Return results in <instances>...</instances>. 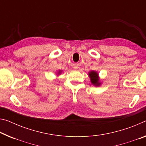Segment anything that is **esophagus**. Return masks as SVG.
<instances>
[{"label":"esophagus","mask_w":146,"mask_h":146,"mask_svg":"<svg viewBox=\"0 0 146 146\" xmlns=\"http://www.w3.org/2000/svg\"><path fill=\"white\" fill-rule=\"evenodd\" d=\"M75 68V69H77L78 68H77V67H75V68Z\"/></svg>","instance_id":"34e87169"}]
</instances>
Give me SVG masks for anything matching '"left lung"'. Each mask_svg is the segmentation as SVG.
Segmentation results:
<instances>
[{
	"label": "left lung",
	"mask_w": 146,
	"mask_h": 146,
	"mask_svg": "<svg viewBox=\"0 0 146 146\" xmlns=\"http://www.w3.org/2000/svg\"><path fill=\"white\" fill-rule=\"evenodd\" d=\"M88 76L90 78V81H91L92 84L95 86H99L101 84V82H100V80H99V74L96 71H91L88 73Z\"/></svg>",
	"instance_id": "obj_1"
}]
</instances>
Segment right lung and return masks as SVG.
<instances>
[{"mask_svg": "<svg viewBox=\"0 0 146 146\" xmlns=\"http://www.w3.org/2000/svg\"><path fill=\"white\" fill-rule=\"evenodd\" d=\"M62 70H59L58 71L57 75H60V74L62 73Z\"/></svg>", "mask_w": 146, "mask_h": 146, "instance_id": "obj_1", "label": "right lung"}]
</instances>
